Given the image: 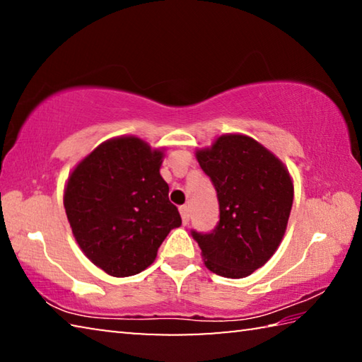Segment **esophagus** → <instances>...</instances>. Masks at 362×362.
Returning a JSON list of instances; mask_svg holds the SVG:
<instances>
[{"label": "esophagus", "mask_w": 362, "mask_h": 362, "mask_svg": "<svg viewBox=\"0 0 362 362\" xmlns=\"http://www.w3.org/2000/svg\"><path fill=\"white\" fill-rule=\"evenodd\" d=\"M180 216H182L183 225H187L189 222V209H188V206H182L180 207Z\"/></svg>", "instance_id": "esophagus-1"}]
</instances>
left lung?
Returning a JSON list of instances; mask_svg holds the SVG:
<instances>
[{"label":"left lung","instance_id":"left-lung-1","mask_svg":"<svg viewBox=\"0 0 362 362\" xmlns=\"http://www.w3.org/2000/svg\"><path fill=\"white\" fill-rule=\"evenodd\" d=\"M196 158L217 192L220 218L209 233L192 230L193 240L211 272L249 276L283 240L293 201L291 175L273 153L240 134L218 137Z\"/></svg>","mask_w":362,"mask_h":362}]
</instances>
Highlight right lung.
Segmentation results:
<instances>
[{
    "instance_id": "obj_1",
    "label": "right lung",
    "mask_w": 362,
    "mask_h": 362,
    "mask_svg": "<svg viewBox=\"0 0 362 362\" xmlns=\"http://www.w3.org/2000/svg\"><path fill=\"white\" fill-rule=\"evenodd\" d=\"M163 151L118 137L86 156L66 182L64 206L86 257L116 278L144 272L170 230L182 225L159 174Z\"/></svg>"
}]
</instances>
